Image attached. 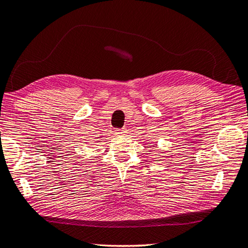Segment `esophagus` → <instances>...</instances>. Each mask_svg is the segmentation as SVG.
<instances>
[{"instance_id": "1", "label": "esophagus", "mask_w": 248, "mask_h": 248, "mask_svg": "<svg viewBox=\"0 0 248 248\" xmlns=\"http://www.w3.org/2000/svg\"><path fill=\"white\" fill-rule=\"evenodd\" d=\"M124 133H125V130L124 129L116 130V134H118V135H124Z\"/></svg>"}]
</instances>
